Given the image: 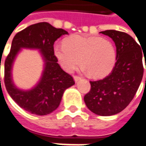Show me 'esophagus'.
Returning a JSON list of instances; mask_svg holds the SVG:
<instances>
[{
  "label": "esophagus",
  "mask_w": 146,
  "mask_h": 146,
  "mask_svg": "<svg viewBox=\"0 0 146 146\" xmlns=\"http://www.w3.org/2000/svg\"><path fill=\"white\" fill-rule=\"evenodd\" d=\"M73 79H74V81L75 82H78L79 80H81V77H80V76H73Z\"/></svg>",
  "instance_id": "esophagus-1"
}]
</instances>
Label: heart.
I'll return each mask as SVG.
<instances>
[{"label": "heart", "mask_w": 146, "mask_h": 146, "mask_svg": "<svg viewBox=\"0 0 146 146\" xmlns=\"http://www.w3.org/2000/svg\"><path fill=\"white\" fill-rule=\"evenodd\" d=\"M54 54L65 71L70 73L77 65L93 78H101L111 72L116 60V49L108 39L87 35H72L63 44L54 46Z\"/></svg>", "instance_id": "1"}]
</instances>
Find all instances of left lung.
Returning a JSON list of instances; mask_svg holds the SVG:
<instances>
[{
	"label": "left lung",
	"mask_w": 146,
	"mask_h": 146,
	"mask_svg": "<svg viewBox=\"0 0 146 146\" xmlns=\"http://www.w3.org/2000/svg\"><path fill=\"white\" fill-rule=\"evenodd\" d=\"M100 33L110 36L115 43L116 62L104 79L90 81L91 90L84 99L92 113L112 116L124 110L138 91L143 76L145 55L141 47L127 33L114 30Z\"/></svg>",
	"instance_id": "left-lung-1"
}]
</instances>
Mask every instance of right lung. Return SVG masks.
<instances>
[{
  "label": "right lung",
  "mask_w": 146,
  "mask_h": 146,
  "mask_svg": "<svg viewBox=\"0 0 146 146\" xmlns=\"http://www.w3.org/2000/svg\"><path fill=\"white\" fill-rule=\"evenodd\" d=\"M65 34L68 32L62 29L48 23H39L18 33L12 40L11 51L5 62V87L11 98L32 114L44 116L52 113L58 107L64 92L75 84L73 77L62 70L54 54V41ZM22 49L38 50L44 62L39 81L28 90L19 89L12 78L14 60Z\"/></svg>",
  "instance_id": "right-lung-1"
}]
</instances>
